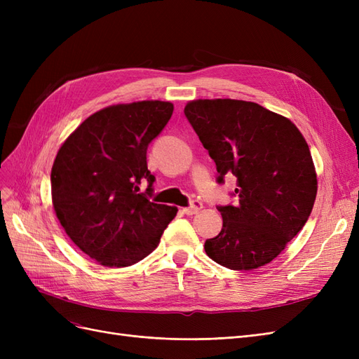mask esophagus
Returning <instances> with one entry per match:
<instances>
[{"label": "esophagus", "instance_id": "1", "mask_svg": "<svg viewBox=\"0 0 359 359\" xmlns=\"http://www.w3.org/2000/svg\"><path fill=\"white\" fill-rule=\"evenodd\" d=\"M203 208L202 202L199 201H193L190 206H187V208H182V212L187 214V215H193V214H198L201 210Z\"/></svg>", "mask_w": 359, "mask_h": 359}]
</instances>
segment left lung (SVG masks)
Wrapping results in <instances>:
<instances>
[{
  "instance_id": "obj_1",
  "label": "left lung",
  "mask_w": 359,
  "mask_h": 359,
  "mask_svg": "<svg viewBox=\"0 0 359 359\" xmlns=\"http://www.w3.org/2000/svg\"><path fill=\"white\" fill-rule=\"evenodd\" d=\"M219 172L236 177L235 206H219L223 227L205 241L214 262L250 271L274 260L302 229L318 193L310 148L289 118L253 102L199 99L184 107Z\"/></svg>"
}]
</instances>
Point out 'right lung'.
<instances>
[{
    "instance_id": "1",
    "label": "right lung",
    "mask_w": 359,
    "mask_h": 359,
    "mask_svg": "<svg viewBox=\"0 0 359 359\" xmlns=\"http://www.w3.org/2000/svg\"><path fill=\"white\" fill-rule=\"evenodd\" d=\"M173 104L142 100L103 107L70 133L50 172L52 205L64 232L99 265L124 268L147 257L177 215V206L148 201L154 182L147 148Z\"/></svg>"
}]
</instances>
